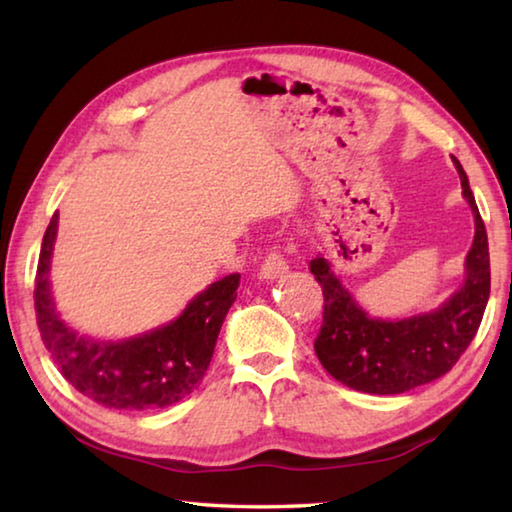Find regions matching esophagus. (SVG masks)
Returning <instances> with one entry per match:
<instances>
[{"label":"esophagus","instance_id":"1","mask_svg":"<svg viewBox=\"0 0 512 512\" xmlns=\"http://www.w3.org/2000/svg\"><path fill=\"white\" fill-rule=\"evenodd\" d=\"M287 271H289L287 259H284V255L277 253V250H268L262 266H259V273H262V277H266V280H273V277H280Z\"/></svg>","mask_w":512,"mask_h":512}]
</instances>
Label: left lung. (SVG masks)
<instances>
[{
	"mask_svg": "<svg viewBox=\"0 0 512 512\" xmlns=\"http://www.w3.org/2000/svg\"><path fill=\"white\" fill-rule=\"evenodd\" d=\"M465 201L474 214V241L465 257V280L445 305L402 320L370 318L318 255L309 271L323 287V325L314 350L323 368L361 393L397 395L443 377L472 343L490 298L488 235L467 176L456 158Z\"/></svg>",
	"mask_w": 512,
	"mask_h": 512,
	"instance_id": "left-lung-1",
	"label": "left lung"
}]
</instances>
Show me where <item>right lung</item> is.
Wrapping results in <instances>:
<instances>
[{
  "instance_id": "obj_1",
  "label": "right lung",
  "mask_w": 512,
  "mask_h": 512,
  "mask_svg": "<svg viewBox=\"0 0 512 512\" xmlns=\"http://www.w3.org/2000/svg\"><path fill=\"white\" fill-rule=\"evenodd\" d=\"M58 214L42 239L36 273V318L42 343L76 391L119 411L171 406L201 384L225 314L237 300L239 273L212 282L176 320L126 341H97L74 332L58 316L49 289V259Z\"/></svg>"
}]
</instances>
